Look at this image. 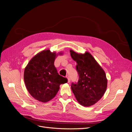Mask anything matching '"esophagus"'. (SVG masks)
I'll return each instance as SVG.
<instances>
[{
  "mask_svg": "<svg viewBox=\"0 0 132 132\" xmlns=\"http://www.w3.org/2000/svg\"><path fill=\"white\" fill-rule=\"evenodd\" d=\"M67 79H68V83H69L70 81V78L69 76H67Z\"/></svg>",
  "mask_w": 132,
  "mask_h": 132,
  "instance_id": "34e87169",
  "label": "esophagus"
}]
</instances>
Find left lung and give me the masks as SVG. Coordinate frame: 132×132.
<instances>
[{
	"label": "left lung",
	"instance_id": "obj_1",
	"mask_svg": "<svg viewBox=\"0 0 132 132\" xmlns=\"http://www.w3.org/2000/svg\"><path fill=\"white\" fill-rule=\"evenodd\" d=\"M70 52L79 74L78 83L72 84L71 90L78 103L89 107L99 101L107 89L105 72L90 53L79 54L71 49Z\"/></svg>",
	"mask_w": 132,
	"mask_h": 132
}]
</instances>
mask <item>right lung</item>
Segmentation results:
<instances>
[{"label":"right lung","instance_id":"add662e5","mask_svg":"<svg viewBox=\"0 0 132 132\" xmlns=\"http://www.w3.org/2000/svg\"><path fill=\"white\" fill-rule=\"evenodd\" d=\"M63 54L43 50L32 57L25 67L23 78L26 89L38 101H50L56 95L60 85L68 81L58 73L54 64L57 56Z\"/></svg>","mask_w":132,"mask_h":132}]
</instances>
